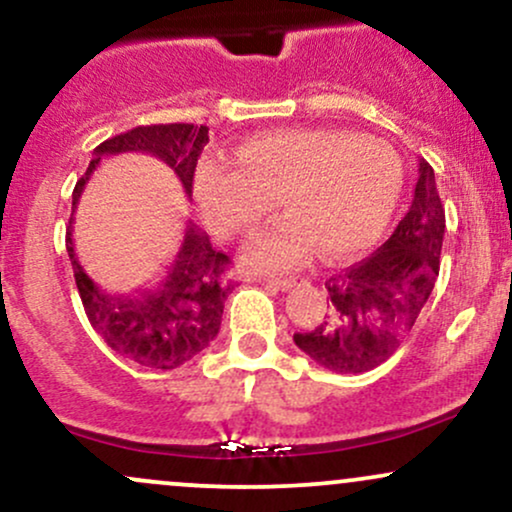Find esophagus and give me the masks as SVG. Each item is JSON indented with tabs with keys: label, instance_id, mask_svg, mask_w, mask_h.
Returning <instances> with one entry per match:
<instances>
[{
	"label": "esophagus",
	"instance_id": "34e87169",
	"mask_svg": "<svg viewBox=\"0 0 512 512\" xmlns=\"http://www.w3.org/2000/svg\"><path fill=\"white\" fill-rule=\"evenodd\" d=\"M267 284H274V286H279L281 291H289V289H293V286L298 284V279L296 276H267Z\"/></svg>",
	"mask_w": 512,
	"mask_h": 512
}]
</instances>
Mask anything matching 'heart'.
<instances>
[{
  "label": "heart",
  "instance_id": "b5f03b06",
  "mask_svg": "<svg viewBox=\"0 0 512 512\" xmlns=\"http://www.w3.org/2000/svg\"><path fill=\"white\" fill-rule=\"evenodd\" d=\"M404 187L402 156L390 142L334 127L272 129L245 139L236 161L207 156L195 195L211 231L240 238L281 204L286 219L252 238L243 262L289 269L320 245L327 257L363 252L390 226Z\"/></svg>",
  "mask_w": 512,
  "mask_h": 512
}]
</instances>
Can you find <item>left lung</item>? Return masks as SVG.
I'll use <instances>...</instances> for the list:
<instances>
[{
    "mask_svg": "<svg viewBox=\"0 0 512 512\" xmlns=\"http://www.w3.org/2000/svg\"><path fill=\"white\" fill-rule=\"evenodd\" d=\"M445 209L436 173L421 158L414 199L395 233L366 260L325 281L327 315L293 342L322 368L366 373L407 339L436 286Z\"/></svg>",
    "mask_w": 512,
    "mask_h": 512,
    "instance_id": "1",
    "label": "left lung"
}]
</instances>
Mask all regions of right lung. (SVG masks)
I'll return each mask as SVG.
<instances>
[{
  "mask_svg": "<svg viewBox=\"0 0 512 512\" xmlns=\"http://www.w3.org/2000/svg\"><path fill=\"white\" fill-rule=\"evenodd\" d=\"M207 142L209 127L204 125L173 122V125L134 127L96 146L93 151L96 158L88 163V170L72 192L67 252L88 322L115 354L144 368H178L207 349L211 339L219 334L223 301L233 286V281L228 279L231 257L211 248L207 233L190 223L178 255L156 286L132 296H110L88 279L84 267L76 260L72 240L74 209L101 156L125 154V151H142L161 158L178 173L190 197L197 158Z\"/></svg>",
  "mask_w": 512,
  "mask_h": 512,
  "instance_id": "right-lung-1",
  "label": "right lung"
}]
</instances>
